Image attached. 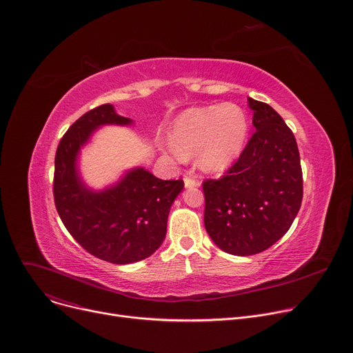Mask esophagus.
I'll use <instances>...</instances> for the list:
<instances>
[{
    "instance_id": "1",
    "label": "esophagus",
    "mask_w": 353,
    "mask_h": 353,
    "mask_svg": "<svg viewBox=\"0 0 353 353\" xmlns=\"http://www.w3.org/2000/svg\"><path fill=\"white\" fill-rule=\"evenodd\" d=\"M184 185L187 187V189H192V187L200 185V181L196 179V176L189 173L187 176H184Z\"/></svg>"
}]
</instances>
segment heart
<instances>
[{"instance_id":"heart-1","label":"heart","mask_w":353,"mask_h":353,"mask_svg":"<svg viewBox=\"0 0 353 353\" xmlns=\"http://www.w3.org/2000/svg\"><path fill=\"white\" fill-rule=\"evenodd\" d=\"M247 136L245 112L234 103H223L181 113L170 129V143L176 154L196 156L203 170L220 172L240 156Z\"/></svg>"}]
</instances>
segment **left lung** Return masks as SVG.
<instances>
[{
	"label": "left lung",
	"instance_id": "8db88e82",
	"mask_svg": "<svg viewBox=\"0 0 353 353\" xmlns=\"http://www.w3.org/2000/svg\"><path fill=\"white\" fill-rule=\"evenodd\" d=\"M255 132L239 160L219 179L203 181L204 225L219 248L258 254L290 230L302 203L296 140L270 105L248 98Z\"/></svg>",
	"mask_w": 353,
	"mask_h": 353
}]
</instances>
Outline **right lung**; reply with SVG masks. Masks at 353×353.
Here are the masks:
<instances>
[{"mask_svg": "<svg viewBox=\"0 0 353 353\" xmlns=\"http://www.w3.org/2000/svg\"><path fill=\"white\" fill-rule=\"evenodd\" d=\"M130 123L112 105H101L72 123L55 154L54 200L63 225L89 254L112 264L145 260L161 245L170 207L184 187L183 180H161L142 168L102 192L82 183L77 157L93 130Z\"/></svg>", "mask_w": 353, "mask_h": 353, "instance_id": "obj_1", "label": "right lung"}]
</instances>
